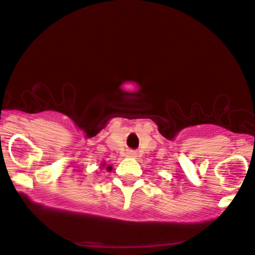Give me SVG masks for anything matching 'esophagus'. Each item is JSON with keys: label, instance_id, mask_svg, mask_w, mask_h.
<instances>
[{"label": "esophagus", "instance_id": "obj_1", "mask_svg": "<svg viewBox=\"0 0 255 255\" xmlns=\"http://www.w3.org/2000/svg\"><path fill=\"white\" fill-rule=\"evenodd\" d=\"M127 156H128V157H131V158H135V157H136V152H135V151H131V150H129V151L127 152Z\"/></svg>", "mask_w": 255, "mask_h": 255}]
</instances>
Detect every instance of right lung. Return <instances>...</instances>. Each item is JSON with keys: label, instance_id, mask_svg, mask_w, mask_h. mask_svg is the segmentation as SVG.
I'll return each instance as SVG.
<instances>
[{"label": "right lung", "instance_id": "add662e5", "mask_svg": "<svg viewBox=\"0 0 255 255\" xmlns=\"http://www.w3.org/2000/svg\"><path fill=\"white\" fill-rule=\"evenodd\" d=\"M100 167H106V171H112V165H107L105 162H103L100 164Z\"/></svg>", "mask_w": 255, "mask_h": 255}]
</instances>
